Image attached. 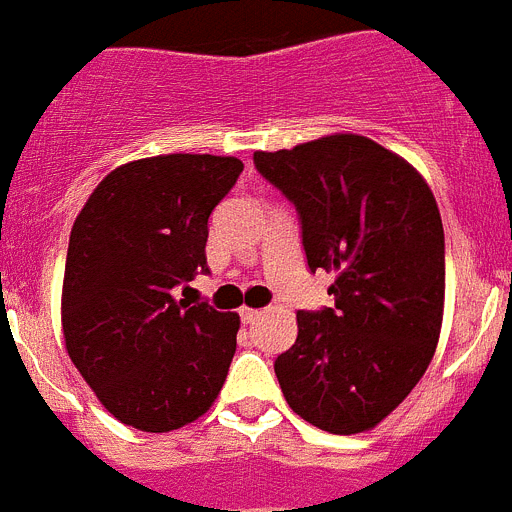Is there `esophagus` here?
I'll use <instances>...</instances> for the list:
<instances>
[{
    "instance_id": "esophagus-1",
    "label": "esophagus",
    "mask_w": 512,
    "mask_h": 512,
    "mask_svg": "<svg viewBox=\"0 0 512 512\" xmlns=\"http://www.w3.org/2000/svg\"><path fill=\"white\" fill-rule=\"evenodd\" d=\"M239 316H242V321H245V324H252V321L260 316V311H257V308H250V306H242L239 308Z\"/></svg>"
}]
</instances>
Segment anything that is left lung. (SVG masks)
Instances as JSON below:
<instances>
[{"label": "left lung", "mask_w": 512, "mask_h": 512, "mask_svg": "<svg viewBox=\"0 0 512 512\" xmlns=\"http://www.w3.org/2000/svg\"><path fill=\"white\" fill-rule=\"evenodd\" d=\"M255 165L301 214L313 273H336L334 308L298 311V339L275 359L280 390L329 434L370 431L408 398L444 321V227L426 178L352 132L257 150Z\"/></svg>", "instance_id": "left-lung-1"}]
</instances>
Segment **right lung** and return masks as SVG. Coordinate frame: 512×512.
I'll use <instances>...</instances> for the list:
<instances>
[{"label": "right lung", "mask_w": 512, "mask_h": 512, "mask_svg": "<svg viewBox=\"0 0 512 512\" xmlns=\"http://www.w3.org/2000/svg\"><path fill=\"white\" fill-rule=\"evenodd\" d=\"M232 155H155L114 168L76 216L63 275L66 352L117 421L168 434L227 380L239 313L173 298L206 267L209 214L242 173Z\"/></svg>", "instance_id": "right-lung-1"}]
</instances>
